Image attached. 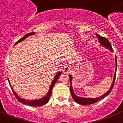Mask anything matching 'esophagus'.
<instances>
[{"label": "esophagus", "mask_w": 123, "mask_h": 123, "mask_svg": "<svg viewBox=\"0 0 123 123\" xmlns=\"http://www.w3.org/2000/svg\"><path fill=\"white\" fill-rule=\"evenodd\" d=\"M71 67L69 65H66V66H64L62 68V71L64 72L65 73H68L69 71H71Z\"/></svg>", "instance_id": "obj_1"}]
</instances>
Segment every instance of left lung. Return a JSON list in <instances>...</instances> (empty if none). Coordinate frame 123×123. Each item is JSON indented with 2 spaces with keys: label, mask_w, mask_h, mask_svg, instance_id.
Here are the masks:
<instances>
[{
  "label": "left lung",
  "mask_w": 123,
  "mask_h": 123,
  "mask_svg": "<svg viewBox=\"0 0 123 123\" xmlns=\"http://www.w3.org/2000/svg\"><path fill=\"white\" fill-rule=\"evenodd\" d=\"M96 36L98 38L99 42L100 44H101L102 46H103L105 47L106 48L108 49L109 50H110L111 52L114 51L113 49H112V46H111V44H110V42L108 41V40L106 38L102 36H100V35L99 34H96ZM117 58L116 56H115V74H114V79H113V81H112V83L111 85V87H110V90L107 92L105 94L103 95L102 96H100V97L98 98H82V97H79V96H77L75 95V94L74 93V92H73V89L72 87V76L71 75H69V80H70V92H71V96L73 97V99H74V101L75 102H77V104H80V105H90V104H93L94 103L96 102L98 100H99L102 99H103L104 98H105V96H108V95L110 94V93L111 92V90H112V88H113L114 85V82H115V75H116V71H117Z\"/></svg>",
  "instance_id": "left-lung-1"
}]
</instances>
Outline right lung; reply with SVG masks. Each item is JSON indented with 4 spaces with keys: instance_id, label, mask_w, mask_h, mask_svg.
Here are the masks:
<instances>
[{
    "instance_id": "add662e5",
    "label": "right lung",
    "mask_w": 123,
    "mask_h": 123,
    "mask_svg": "<svg viewBox=\"0 0 123 123\" xmlns=\"http://www.w3.org/2000/svg\"><path fill=\"white\" fill-rule=\"evenodd\" d=\"M35 34V33H28V34H25V36H24L23 37H22L21 39H19V40L17 41V42L15 43V45L16 44H17V43H19V42H21V41H23L24 39H25V38H27V37L29 36L33 35V34ZM61 74V72H58V73L56 74V75L55 76L54 80H53L52 82L51 85H50V88H49V91H48V92L47 93L46 95L44 97H43L42 98L40 99L28 100L24 99H22L21 98H20L19 96H18V95H17V93L15 92V91L13 90V88L12 87L11 84H10L9 81V83L10 87H11V89H12V92H13V93H14V95H15V98L17 99V100H18V101L20 102H21V103H23V104H27V105H30V106H42V105H44V104H47V103L48 102L49 99H50V96H51V95H52V91L53 87L54 86L55 84V83L56 82L57 80H58V79L59 78V77L60 76Z\"/></svg>"
}]
</instances>
